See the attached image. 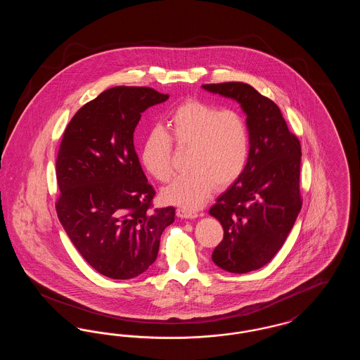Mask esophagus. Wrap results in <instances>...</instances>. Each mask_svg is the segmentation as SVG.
<instances>
[{
  "label": "esophagus",
  "mask_w": 360,
  "mask_h": 360,
  "mask_svg": "<svg viewBox=\"0 0 360 360\" xmlns=\"http://www.w3.org/2000/svg\"><path fill=\"white\" fill-rule=\"evenodd\" d=\"M176 214H178V217H181V219H195V217H198V213H197V212L188 210V209H178V210H176Z\"/></svg>",
  "instance_id": "34e87169"
}]
</instances>
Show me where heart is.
<instances>
[{
  "instance_id": "b5f03b06",
  "label": "heart",
  "mask_w": 360,
  "mask_h": 360,
  "mask_svg": "<svg viewBox=\"0 0 360 360\" xmlns=\"http://www.w3.org/2000/svg\"><path fill=\"white\" fill-rule=\"evenodd\" d=\"M172 141L188 148L190 172L163 188L162 197L185 209L204 205L214 185L226 188L236 182L250 155V132L239 112L198 100L178 105L166 119V131L156 127L143 140L141 163L159 182L172 178Z\"/></svg>"
}]
</instances>
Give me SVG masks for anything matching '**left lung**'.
<instances>
[{
	"mask_svg": "<svg viewBox=\"0 0 360 360\" xmlns=\"http://www.w3.org/2000/svg\"><path fill=\"white\" fill-rule=\"evenodd\" d=\"M202 87L236 100L247 115L250 155L239 179L209 209L223 225L212 259L225 271L244 274L267 264L281 250L302 206L301 144L278 105L243 82Z\"/></svg>",
	"mask_w": 360,
	"mask_h": 360,
	"instance_id": "1",
	"label": "left lung"
}]
</instances>
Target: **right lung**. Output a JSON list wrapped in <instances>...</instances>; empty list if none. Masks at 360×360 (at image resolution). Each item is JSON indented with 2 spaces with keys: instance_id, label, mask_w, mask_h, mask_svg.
<instances>
[{
  "instance_id": "obj_1",
  "label": "right lung",
  "mask_w": 360,
  "mask_h": 360,
  "mask_svg": "<svg viewBox=\"0 0 360 360\" xmlns=\"http://www.w3.org/2000/svg\"><path fill=\"white\" fill-rule=\"evenodd\" d=\"M167 98L144 86L108 89L74 115L59 146L58 219L86 262L112 279L144 273L174 223L172 206L153 207L134 146L141 113Z\"/></svg>"
}]
</instances>
